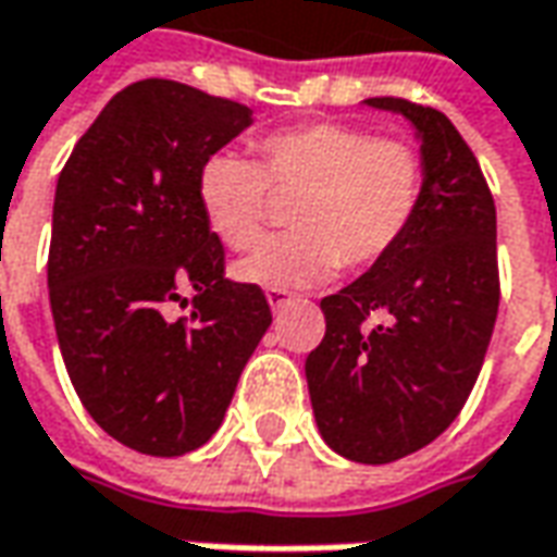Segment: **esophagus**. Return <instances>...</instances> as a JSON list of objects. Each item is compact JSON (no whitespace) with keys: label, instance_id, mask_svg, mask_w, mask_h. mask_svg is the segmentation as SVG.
Masks as SVG:
<instances>
[{"label":"esophagus","instance_id":"esophagus-1","mask_svg":"<svg viewBox=\"0 0 557 557\" xmlns=\"http://www.w3.org/2000/svg\"><path fill=\"white\" fill-rule=\"evenodd\" d=\"M267 300H270V306L278 312V309H285L290 300H294V294H287V290H278V287H270L267 290Z\"/></svg>","mask_w":557,"mask_h":557}]
</instances>
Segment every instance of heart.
<instances>
[{
  "label": "heart",
  "instance_id": "1",
  "mask_svg": "<svg viewBox=\"0 0 557 557\" xmlns=\"http://www.w3.org/2000/svg\"><path fill=\"white\" fill-rule=\"evenodd\" d=\"M196 189L208 226L233 251H248L267 233L270 189H300L290 211L294 233L270 238L233 270L238 282L287 290L322 285L339 263L371 270L386 260L420 211L426 165L401 137L315 122L260 137L257 162L211 156Z\"/></svg>",
  "mask_w": 557,
  "mask_h": 557
}]
</instances>
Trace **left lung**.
<instances>
[{
    "label": "left lung",
    "instance_id": "obj_1",
    "mask_svg": "<svg viewBox=\"0 0 557 557\" xmlns=\"http://www.w3.org/2000/svg\"><path fill=\"white\" fill-rule=\"evenodd\" d=\"M364 103L417 128L426 189L398 248L322 300L324 339L306 358V383L324 442L380 466L457 420L494 334L499 270L494 196L454 122L405 97Z\"/></svg>",
    "mask_w": 557,
    "mask_h": 557
}]
</instances>
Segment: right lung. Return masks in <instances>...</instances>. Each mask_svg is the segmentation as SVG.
<instances>
[{"instance_id": "right-lung-1", "label": "right lung", "mask_w": 557, "mask_h": 557, "mask_svg": "<svg viewBox=\"0 0 557 557\" xmlns=\"http://www.w3.org/2000/svg\"><path fill=\"white\" fill-rule=\"evenodd\" d=\"M248 125L245 103L144 78L103 107L58 177L48 297L63 364L97 426L149 457L218 432L272 324L263 290L223 275L196 189ZM174 302L190 306L181 320Z\"/></svg>"}]
</instances>
